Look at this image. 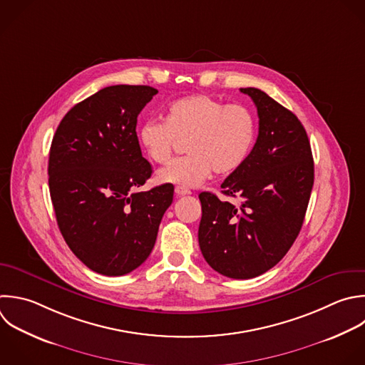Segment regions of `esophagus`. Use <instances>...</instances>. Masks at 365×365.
Returning a JSON list of instances; mask_svg holds the SVG:
<instances>
[{"label":"esophagus","mask_w":365,"mask_h":365,"mask_svg":"<svg viewBox=\"0 0 365 365\" xmlns=\"http://www.w3.org/2000/svg\"><path fill=\"white\" fill-rule=\"evenodd\" d=\"M175 194H177V197H182V195H190L191 191L184 187H175Z\"/></svg>","instance_id":"1"}]
</instances>
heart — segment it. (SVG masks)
Here are the masks:
<instances>
[{
	"label": "heart",
	"instance_id": "obj_1",
	"mask_svg": "<svg viewBox=\"0 0 365 365\" xmlns=\"http://www.w3.org/2000/svg\"><path fill=\"white\" fill-rule=\"evenodd\" d=\"M257 133V118L250 108L195 94L173 101L164 121H145L138 130V143L153 163L165 164L178 141H185L188 155L164 167L158 180L190 188L212 171L225 175L238 170L248 160Z\"/></svg>",
	"mask_w": 365,
	"mask_h": 365
}]
</instances>
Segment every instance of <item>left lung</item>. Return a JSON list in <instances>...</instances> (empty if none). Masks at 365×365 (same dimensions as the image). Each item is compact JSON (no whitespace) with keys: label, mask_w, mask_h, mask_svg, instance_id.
Returning <instances> with one entry per match:
<instances>
[{"label":"left lung","mask_w":365,"mask_h":365,"mask_svg":"<svg viewBox=\"0 0 365 365\" xmlns=\"http://www.w3.org/2000/svg\"><path fill=\"white\" fill-rule=\"evenodd\" d=\"M258 113V137L248 160L221 184L225 197L201 192L198 242L217 272L248 279L272 268L294 244L305 217L314 160L299 120L258 88H240Z\"/></svg>","instance_id":"8db88e82"}]
</instances>
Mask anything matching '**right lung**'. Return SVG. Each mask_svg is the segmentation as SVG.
<instances>
[{"instance_id": "1", "label": "right lung", "mask_w": 365, "mask_h": 365, "mask_svg": "<svg viewBox=\"0 0 365 365\" xmlns=\"http://www.w3.org/2000/svg\"><path fill=\"white\" fill-rule=\"evenodd\" d=\"M158 91L111 86L74 106L51 143L48 185L58 228L90 269L118 277L151 254L174 187L135 192L151 177L137 117Z\"/></svg>"}]
</instances>
